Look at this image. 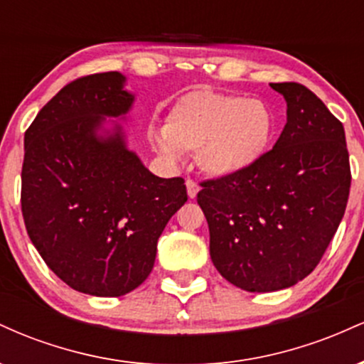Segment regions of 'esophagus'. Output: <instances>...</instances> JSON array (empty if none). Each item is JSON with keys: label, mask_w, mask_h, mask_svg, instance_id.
<instances>
[{"label": "esophagus", "mask_w": 364, "mask_h": 364, "mask_svg": "<svg viewBox=\"0 0 364 364\" xmlns=\"http://www.w3.org/2000/svg\"><path fill=\"white\" fill-rule=\"evenodd\" d=\"M186 191H188V196H190V198H195L196 193L200 191L198 185H196L193 179H186Z\"/></svg>", "instance_id": "34e87169"}]
</instances>
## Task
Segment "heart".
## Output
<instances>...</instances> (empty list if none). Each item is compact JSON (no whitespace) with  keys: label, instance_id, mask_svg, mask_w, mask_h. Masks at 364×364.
<instances>
[{"label":"heart","instance_id":"b5f03b06","mask_svg":"<svg viewBox=\"0 0 364 364\" xmlns=\"http://www.w3.org/2000/svg\"><path fill=\"white\" fill-rule=\"evenodd\" d=\"M277 118L263 99L196 89L181 95L150 133L159 156L178 162L181 150L196 152V164L210 178H229L252 169L272 145Z\"/></svg>","mask_w":364,"mask_h":364}]
</instances>
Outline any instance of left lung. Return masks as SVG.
I'll return each mask as SVG.
<instances>
[{
  "label": "left lung",
  "instance_id": "1",
  "mask_svg": "<svg viewBox=\"0 0 364 364\" xmlns=\"http://www.w3.org/2000/svg\"><path fill=\"white\" fill-rule=\"evenodd\" d=\"M287 123L252 169L203 183L196 202L210 232V258L225 281L250 292L294 286L313 272L349 198L344 127L301 83H270Z\"/></svg>",
  "mask_w": 364,
  "mask_h": 364
}]
</instances>
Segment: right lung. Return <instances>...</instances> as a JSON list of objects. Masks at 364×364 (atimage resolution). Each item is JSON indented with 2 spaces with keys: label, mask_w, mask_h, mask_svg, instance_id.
<instances>
[{
  "label": "right lung",
  "mask_w": 364,
  "mask_h": 364,
  "mask_svg": "<svg viewBox=\"0 0 364 364\" xmlns=\"http://www.w3.org/2000/svg\"><path fill=\"white\" fill-rule=\"evenodd\" d=\"M119 72L78 78L25 132L22 214L32 245L75 291L116 298L156 262L166 224L188 200L181 178H159L128 149L135 102ZM107 117H114L107 120Z\"/></svg>",
  "instance_id": "add662e5"
}]
</instances>
